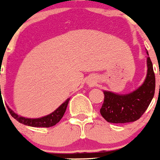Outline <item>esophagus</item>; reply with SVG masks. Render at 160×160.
<instances>
[{"label":"esophagus","mask_w":160,"mask_h":160,"mask_svg":"<svg viewBox=\"0 0 160 160\" xmlns=\"http://www.w3.org/2000/svg\"><path fill=\"white\" fill-rule=\"evenodd\" d=\"M94 83H95V82H91L89 83V86H92V85H94Z\"/></svg>","instance_id":"esophagus-1"}]
</instances>
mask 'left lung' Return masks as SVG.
Masks as SVG:
<instances>
[{
    "label": "left lung",
    "mask_w": 160,
    "mask_h": 160,
    "mask_svg": "<svg viewBox=\"0 0 160 160\" xmlns=\"http://www.w3.org/2000/svg\"><path fill=\"white\" fill-rule=\"evenodd\" d=\"M149 56L148 52H147ZM147 73L145 81L129 94H117L103 91L104 101L100 109L108 122L128 123L137 121L145 112L155 95V77L150 57L147 58Z\"/></svg>",
    "instance_id": "8db88e82"
}]
</instances>
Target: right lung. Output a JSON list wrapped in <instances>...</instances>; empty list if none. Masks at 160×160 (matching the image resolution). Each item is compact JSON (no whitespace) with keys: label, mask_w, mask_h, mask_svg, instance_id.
<instances>
[{"label":"right lung","mask_w":160,"mask_h":160,"mask_svg":"<svg viewBox=\"0 0 160 160\" xmlns=\"http://www.w3.org/2000/svg\"><path fill=\"white\" fill-rule=\"evenodd\" d=\"M69 101V98L67 99L59 108H57L55 111L48 114V115L45 116V117H40V118H27V117H23L22 116L18 115L17 113H15L8 106L7 108L9 109L10 115L14 119L17 120L18 122L22 123L23 125L31 127H45V128H48V127L55 125L56 124H57L61 121V119L63 117L64 114H65Z\"/></svg>","instance_id":"obj_1"}]
</instances>
